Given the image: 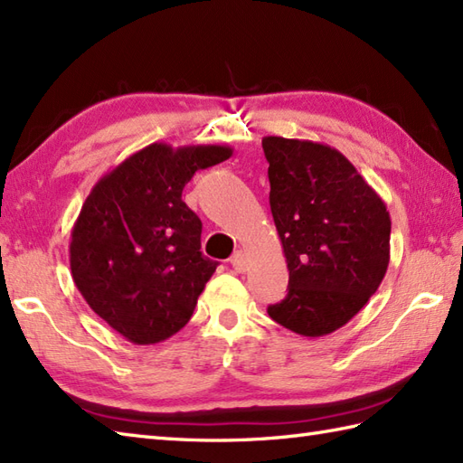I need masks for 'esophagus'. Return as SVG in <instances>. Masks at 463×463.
<instances>
[{
	"instance_id": "obj_1",
	"label": "esophagus",
	"mask_w": 463,
	"mask_h": 463,
	"mask_svg": "<svg viewBox=\"0 0 463 463\" xmlns=\"http://www.w3.org/2000/svg\"><path fill=\"white\" fill-rule=\"evenodd\" d=\"M231 264H232V269L237 270V272H244L249 269V254L244 252V250H237L231 257Z\"/></svg>"
}]
</instances>
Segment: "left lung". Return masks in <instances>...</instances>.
<instances>
[{"mask_svg": "<svg viewBox=\"0 0 463 463\" xmlns=\"http://www.w3.org/2000/svg\"><path fill=\"white\" fill-rule=\"evenodd\" d=\"M262 149L288 267V294L269 317L300 336H326L356 317L386 277L390 213L334 146L264 137Z\"/></svg>", "mask_w": 463, "mask_h": 463, "instance_id": "8db88e82", "label": "left lung"}]
</instances>
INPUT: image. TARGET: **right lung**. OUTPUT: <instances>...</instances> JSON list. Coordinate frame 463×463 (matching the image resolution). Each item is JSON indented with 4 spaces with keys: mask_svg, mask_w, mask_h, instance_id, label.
<instances>
[{
    "mask_svg": "<svg viewBox=\"0 0 463 463\" xmlns=\"http://www.w3.org/2000/svg\"><path fill=\"white\" fill-rule=\"evenodd\" d=\"M231 155L226 145H146L85 199L69 242L71 277L97 317L129 342H163L191 320L219 262L201 252L203 224L183 189Z\"/></svg>",
    "mask_w": 463,
    "mask_h": 463,
    "instance_id": "obj_1",
    "label": "right lung"
}]
</instances>
